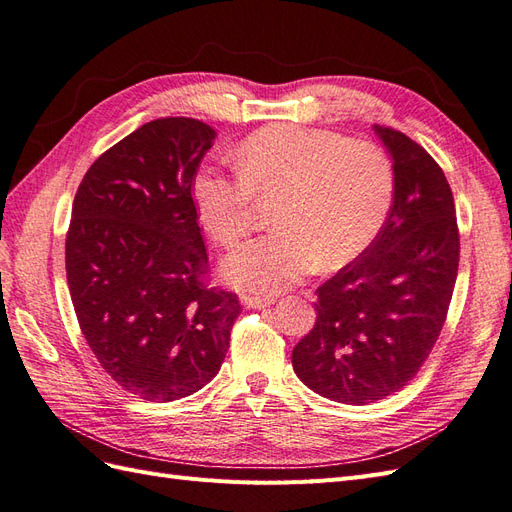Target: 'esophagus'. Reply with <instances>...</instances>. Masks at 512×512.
Instances as JSON below:
<instances>
[{
	"mask_svg": "<svg viewBox=\"0 0 512 512\" xmlns=\"http://www.w3.org/2000/svg\"><path fill=\"white\" fill-rule=\"evenodd\" d=\"M241 303L245 307H252V309H262V307H269L275 303V297H250V294H245L241 297Z\"/></svg>",
	"mask_w": 512,
	"mask_h": 512,
	"instance_id": "34e87169",
	"label": "esophagus"
}]
</instances>
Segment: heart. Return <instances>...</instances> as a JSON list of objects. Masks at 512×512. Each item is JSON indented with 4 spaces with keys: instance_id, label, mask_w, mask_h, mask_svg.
<instances>
[{
    "instance_id": "1",
    "label": "heart",
    "mask_w": 512,
    "mask_h": 512,
    "mask_svg": "<svg viewBox=\"0 0 512 512\" xmlns=\"http://www.w3.org/2000/svg\"><path fill=\"white\" fill-rule=\"evenodd\" d=\"M237 175L200 170L192 198L215 243L232 247L250 232L262 203L273 230L237 247L222 273L239 290L275 294L314 271L344 267L378 237L395 196L384 149L331 130L277 123L247 136Z\"/></svg>"
}]
</instances>
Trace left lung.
Returning a JSON list of instances; mask_svg holds the SVG:
<instances>
[{"mask_svg": "<svg viewBox=\"0 0 512 512\" xmlns=\"http://www.w3.org/2000/svg\"><path fill=\"white\" fill-rule=\"evenodd\" d=\"M395 173L378 237L318 286L316 324L292 350L309 389L365 406L397 393L438 342L459 267L455 200L444 170L404 132L374 126Z\"/></svg>", "mask_w": 512, "mask_h": 512, "instance_id": "1", "label": "left lung"}]
</instances>
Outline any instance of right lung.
Here are the masks:
<instances>
[{"label":"right lung","instance_id":"right-lung-1","mask_svg":"<svg viewBox=\"0 0 512 512\" xmlns=\"http://www.w3.org/2000/svg\"><path fill=\"white\" fill-rule=\"evenodd\" d=\"M215 130L153 119L89 166L72 203L66 275L79 327L123 391L175 401L218 374L241 303L209 284L192 198Z\"/></svg>","mask_w":512,"mask_h":512}]
</instances>
